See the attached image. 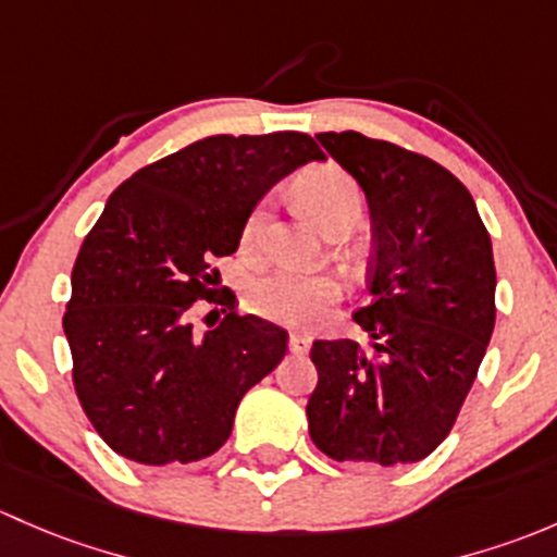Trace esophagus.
Instances as JSON below:
<instances>
[{"label": "esophagus", "mask_w": 557, "mask_h": 557, "mask_svg": "<svg viewBox=\"0 0 557 557\" xmlns=\"http://www.w3.org/2000/svg\"><path fill=\"white\" fill-rule=\"evenodd\" d=\"M311 348V337L302 335V332H292L289 335V351L292 354H308Z\"/></svg>", "instance_id": "34e87169"}]
</instances>
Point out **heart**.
<instances>
[{
    "instance_id": "obj_1",
    "label": "heart",
    "mask_w": 557,
    "mask_h": 557,
    "mask_svg": "<svg viewBox=\"0 0 557 557\" xmlns=\"http://www.w3.org/2000/svg\"><path fill=\"white\" fill-rule=\"evenodd\" d=\"M297 198L324 231L335 222L348 220V216L359 220V211H362V190L337 165H319V169L300 176ZM265 225L268 206L260 203L244 222V233H240L244 251H255L260 246ZM335 292V281L319 276V273L273 271L268 276L251 281L246 297L260 317L286 321V324H302V321L317 319L330 306Z\"/></svg>"
}]
</instances>
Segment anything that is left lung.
<instances>
[{"label": "left lung", "instance_id": "1", "mask_svg": "<svg viewBox=\"0 0 557 557\" xmlns=\"http://www.w3.org/2000/svg\"><path fill=\"white\" fill-rule=\"evenodd\" d=\"M317 139L370 209V302L354 313L370 346L313 343L308 432L335 461H421L448 437L493 335L491 236L467 187L434 160L357 131Z\"/></svg>", "mask_w": 557, "mask_h": 557}]
</instances>
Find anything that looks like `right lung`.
<instances>
[{
    "label": "right lung",
    "mask_w": 557,
    "mask_h": 557,
    "mask_svg": "<svg viewBox=\"0 0 557 557\" xmlns=\"http://www.w3.org/2000/svg\"><path fill=\"white\" fill-rule=\"evenodd\" d=\"M311 160L324 152L297 131L209 136L109 195L74 262L64 332L74 392L114 453L147 467L211 456L244 394L284 359L286 330L238 317L211 265L238 249L265 193ZM198 299L226 306L203 336L191 330Z\"/></svg>",
    "instance_id": "right-lung-1"
}]
</instances>
